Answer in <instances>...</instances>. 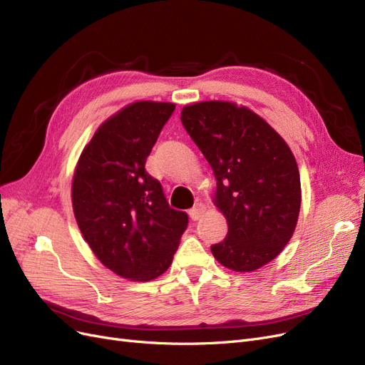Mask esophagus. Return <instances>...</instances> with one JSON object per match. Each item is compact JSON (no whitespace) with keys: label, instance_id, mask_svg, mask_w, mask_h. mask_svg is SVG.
<instances>
[{"label":"esophagus","instance_id":"esophagus-1","mask_svg":"<svg viewBox=\"0 0 365 365\" xmlns=\"http://www.w3.org/2000/svg\"><path fill=\"white\" fill-rule=\"evenodd\" d=\"M204 212H205V205H204L202 202H197L193 208H190L189 215H190V217H192L193 220H197V219H200V217L204 215Z\"/></svg>","mask_w":365,"mask_h":365}]
</instances>
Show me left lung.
Returning a JSON list of instances; mask_svg holds the SVG:
<instances>
[{"instance_id": "1", "label": "left lung", "mask_w": 365, "mask_h": 365, "mask_svg": "<svg viewBox=\"0 0 365 365\" xmlns=\"http://www.w3.org/2000/svg\"><path fill=\"white\" fill-rule=\"evenodd\" d=\"M181 121L216 176L213 202L227 219L215 259L236 272L274 260L291 240L302 205L300 172L286 141L235 102L187 105Z\"/></svg>"}]
</instances>
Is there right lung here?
I'll return each instance as SVG.
<instances>
[{
	"instance_id": "add662e5",
	"label": "right lung",
	"mask_w": 365,
	"mask_h": 365,
	"mask_svg": "<svg viewBox=\"0 0 365 365\" xmlns=\"http://www.w3.org/2000/svg\"><path fill=\"white\" fill-rule=\"evenodd\" d=\"M175 103L138 101L97 128L71 184L76 222L108 269L132 282L168 271L189 216L169 207L146 158Z\"/></svg>"
}]
</instances>
